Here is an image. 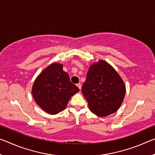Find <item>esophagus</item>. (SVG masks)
<instances>
[{"mask_svg": "<svg viewBox=\"0 0 155 155\" xmlns=\"http://www.w3.org/2000/svg\"><path fill=\"white\" fill-rule=\"evenodd\" d=\"M77 86L78 87V89H79V90H81V83H78L77 85Z\"/></svg>", "mask_w": 155, "mask_h": 155, "instance_id": "34e87169", "label": "esophagus"}]
</instances>
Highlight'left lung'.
I'll use <instances>...</instances> for the list:
<instances>
[{"label": "left lung", "mask_w": 155, "mask_h": 155, "mask_svg": "<svg viewBox=\"0 0 155 155\" xmlns=\"http://www.w3.org/2000/svg\"><path fill=\"white\" fill-rule=\"evenodd\" d=\"M82 92L90 111L99 117H106L116 112L121 106L126 86L116 70L100 59L89 68Z\"/></svg>", "instance_id": "1"}]
</instances>
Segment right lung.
Returning a JSON list of instances; mask_svg holds the SVG:
<instances>
[{
  "label": "right lung",
  "instance_id": "1",
  "mask_svg": "<svg viewBox=\"0 0 155 155\" xmlns=\"http://www.w3.org/2000/svg\"><path fill=\"white\" fill-rule=\"evenodd\" d=\"M79 91L63 70V64L53 63L35 78L32 94L35 103L44 111L55 115L65 109L69 100Z\"/></svg>",
  "mask_w": 155,
  "mask_h": 155
}]
</instances>
